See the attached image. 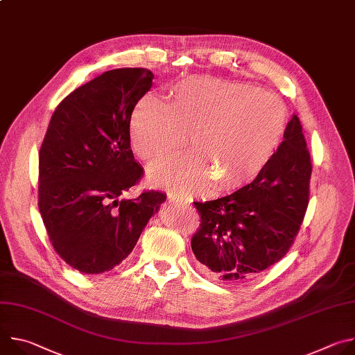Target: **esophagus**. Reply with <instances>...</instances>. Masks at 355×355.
I'll return each mask as SVG.
<instances>
[{
    "instance_id": "esophagus-1",
    "label": "esophagus",
    "mask_w": 355,
    "mask_h": 355,
    "mask_svg": "<svg viewBox=\"0 0 355 355\" xmlns=\"http://www.w3.org/2000/svg\"><path fill=\"white\" fill-rule=\"evenodd\" d=\"M168 198L173 200V204H175V205H187L188 204V200H185L184 198H180L174 193H168Z\"/></svg>"
}]
</instances>
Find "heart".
<instances>
[{
  "instance_id": "heart-1",
  "label": "heart",
  "mask_w": 355,
  "mask_h": 355,
  "mask_svg": "<svg viewBox=\"0 0 355 355\" xmlns=\"http://www.w3.org/2000/svg\"><path fill=\"white\" fill-rule=\"evenodd\" d=\"M286 110L275 95L216 77L185 78L168 103L141 98L130 116V144L155 163L187 137L189 153L148 171L151 185L178 193L233 192L254 182L271 164L286 130Z\"/></svg>"
}]
</instances>
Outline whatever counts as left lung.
Returning <instances> with one entry per match:
<instances>
[{"label":"left lung","instance_id":"1","mask_svg":"<svg viewBox=\"0 0 355 355\" xmlns=\"http://www.w3.org/2000/svg\"><path fill=\"white\" fill-rule=\"evenodd\" d=\"M312 163L296 115L267 170L215 200L193 202L200 223L191 247L214 279L244 284L278 263L293 244L311 196Z\"/></svg>","mask_w":355,"mask_h":355}]
</instances>
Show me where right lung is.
I'll return each instance as SVG.
<instances>
[{
	"label": "right lung",
	"mask_w": 355,
	"mask_h": 355,
	"mask_svg": "<svg viewBox=\"0 0 355 355\" xmlns=\"http://www.w3.org/2000/svg\"><path fill=\"white\" fill-rule=\"evenodd\" d=\"M146 69L105 71L69 94L55 110L39 151L37 207L63 261L84 274L122 263L166 195L143 191L130 150V116L153 85Z\"/></svg>",
	"instance_id": "1"
}]
</instances>
